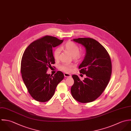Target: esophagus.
Returning a JSON list of instances; mask_svg holds the SVG:
<instances>
[{
	"mask_svg": "<svg viewBox=\"0 0 131 131\" xmlns=\"http://www.w3.org/2000/svg\"><path fill=\"white\" fill-rule=\"evenodd\" d=\"M64 77L66 78H69V77H71V74H70L69 73H65L64 74Z\"/></svg>",
	"mask_w": 131,
	"mask_h": 131,
	"instance_id": "esophagus-1",
	"label": "esophagus"
}]
</instances>
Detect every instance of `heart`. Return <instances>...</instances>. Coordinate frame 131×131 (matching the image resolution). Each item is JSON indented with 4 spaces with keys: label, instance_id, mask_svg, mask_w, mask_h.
Returning a JSON list of instances; mask_svg holds the SVG:
<instances>
[{
    "label": "heart",
    "instance_id": "obj_1",
    "mask_svg": "<svg viewBox=\"0 0 131 131\" xmlns=\"http://www.w3.org/2000/svg\"><path fill=\"white\" fill-rule=\"evenodd\" d=\"M61 49L66 52H69L72 56L73 59L75 60H79L82 57V52L79 51V48L78 45L73 41H68L64 45H63ZM60 53V49L59 48L56 49L53 52V57L55 60L58 61L59 59ZM74 65L72 64L63 63L60 65L59 69L65 72H70L72 71Z\"/></svg>",
    "mask_w": 131,
    "mask_h": 131
}]
</instances>
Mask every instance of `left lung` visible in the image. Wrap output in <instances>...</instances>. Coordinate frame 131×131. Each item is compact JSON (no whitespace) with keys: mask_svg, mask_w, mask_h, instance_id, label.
<instances>
[{"mask_svg":"<svg viewBox=\"0 0 131 131\" xmlns=\"http://www.w3.org/2000/svg\"><path fill=\"white\" fill-rule=\"evenodd\" d=\"M73 40L86 49L84 59L79 66L80 73L86 78L81 80L72 75L74 82L71 88L72 97L80 103H89L97 99L107 86L112 73L110 57L104 47L91 38H79Z\"/></svg>","mask_w":131,"mask_h":131,"instance_id":"1","label":"left lung"}]
</instances>
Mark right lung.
Listing matches in <instances>:
<instances>
[{
	"label": "right lung",
	"instance_id": "obj_1",
	"mask_svg": "<svg viewBox=\"0 0 131 131\" xmlns=\"http://www.w3.org/2000/svg\"><path fill=\"white\" fill-rule=\"evenodd\" d=\"M55 37L46 35L31 43L23 54L21 72L23 81L31 96L36 101L45 102L54 94L58 83L64 79L58 71L53 75L47 71L55 63L52 48L63 42Z\"/></svg>",
	"mask_w": 131,
	"mask_h": 131
}]
</instances>
